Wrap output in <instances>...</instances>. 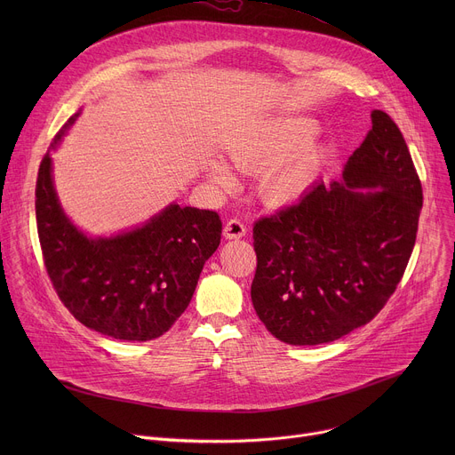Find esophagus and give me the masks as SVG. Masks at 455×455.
<instances>
[{
	"label": "esophagus",
	"mask_w": 455,
	"mask_h": 455,
	"mask_svg": "<svg viewBox=\"0 0 455 455\" xmlns=\"http://www.w3.org/2000/svg\"><path fill=\"white\" fill-rule=\"evenodd\" d=\"M223 235L227 239H239L246 235V225L239 220V218H232L227 221L225 228H223Z\"/></svg>",
	"instance_id": "34e87169"
}]
</instances>
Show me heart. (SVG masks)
Returning a JSON list of instances; mask_svg holds the SVG:
<instances>
[{
    "mask_svg": "<svg viewBox=\"0 0 455 455\" xmlns=\"http://www.w3.org/2000/svg\"><path fill=\"white\" fill-rule=\"evenodd\" d=\"M315 133L316 125L306 118L272 120L230 142L227 146V156L241 169H267L304 149L315 139ZM315 165V155L307 151L298 153L267 176L265 192L272 200H288L297 196L313 176ZM209 172L216 183L223 187L232 185V174L223 164L212 162L209 165Z\"/></svg>",
    "mask_w": 455,
    "mask_h": 455,
    "instance_id": "heart-1",
    "label": "heart"
}]
</instances>
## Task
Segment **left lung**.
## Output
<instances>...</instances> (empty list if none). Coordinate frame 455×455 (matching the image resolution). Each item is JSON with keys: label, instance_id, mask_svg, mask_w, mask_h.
<instances>
[{"label": "left lung", "instance_id": "8db88e82", "mask_svg": "<svg viewBox=\"0 0 455 455\" xmlns=\"http://www.w3.org/2000/svg\"><path fill=\"white\" fill-rule=\"evenodd\" d=\"M371 122L342 183L318 181L295 205L253 223L251 302L281 342L316 346L351 333L405 274L423 188L396 122L379 109Z\"/></svg>", "mask_w": 455, "mask_h": 455}]
</instances>
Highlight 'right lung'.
Masks as SVG:
<instances>
[{
	"label": "right lung",
	"mask_w": 455,
	"mask_h": 455,
	"mask_svg": "<svg viewBox=\"0 0 455 455\" xmlns=\"http://www.w3.org/2000/svg\"><path fill=\"white\" fill-rule=\"evenodd\" d=\"M74 120L62 125L52 148ZM36 220L46 274L60 302L86 328L129 342L155 340L171 330L223 228L214 211L171 205L137 230L90 239L60 211L50 151L37 172Z\"/></svg>",
	"instance_id": "right-lung-1"
}]
</instances>
